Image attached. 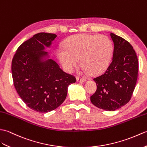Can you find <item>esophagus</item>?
Segmentation results:
<instances>
[{
    "label": "esophagus",
    "mask_w": 147,
    "mask_h": 147,
    "mask_svg": "<svg viewBox=\"0 0 147 147\" xmlns=\"http://www.w3.org/2000/svg\"><path fill=\"white\" fill-rule=\"evenodd\" d=\"M76 80L77 82H84L86 81V79H84V78H81V77H77L76 78Z\"/></svg>",
    "instance_id": "34e87169"
}]
</instances>
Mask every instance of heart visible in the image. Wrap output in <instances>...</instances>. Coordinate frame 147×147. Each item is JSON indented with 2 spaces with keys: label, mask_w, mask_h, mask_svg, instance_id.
<instances>
[{
  "label": "heart",
  "mask_w": 147,
  "mask_h": 147,
  "mask_svg": "<svg viewBox=\"0 0 147 147\" xmlns=\"http://www.w3.org/2000/svg\"><path fill=\"white\" fill-rule=\"evenodd\" d=\"M64 49L57 51V57L63 68L71 72L79 63L85 71L97 75L104 72L111 63L113 45L104 35L79 34L68 37L63 43Z\"/></svg>",
  "instance_id": "b5f03b06"
}]
</instances>
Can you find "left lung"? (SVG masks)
<instances>
[{
  "label": "left lung",
  "mask_w": 147,
  "mask_h": 147,
  "mask_svg": "<svg viewBox=\"0 0 147 147\" xmlns=\"http://www.w3.org/2000/svg\"><path fill=\"white\" fill-rule=\"evenodd\" d=\"M110 36L115 47L113 60L105 72L94 79L97 90L90 101L100 109L113 111L131 99L137 80L138 60L128 41L112 32Z\"/></svg>",
  "instance_id": "1"
}]
</instances>
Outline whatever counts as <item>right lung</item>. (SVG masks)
Segmentation results:
<instances>
[{"instance_id": "1", "label": "right lung", "mask_w": 147, "mask_h": 147, "mask_svg": "<svg viewBox=\"0 0 147 147\" xmlns=\"http://www.w3.org/2000/svg\"><path fill=\"white\" fill-rule=\"evenodd\" d=\"M57 36L47 32L34 34L19 46L12 61L16 91L29 108L39 113L57 108L66 98L68 87L76 82L45 51Z\"/></svg>"}]
</instances>
